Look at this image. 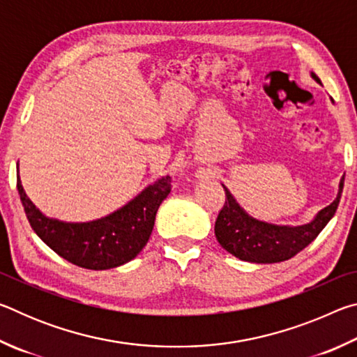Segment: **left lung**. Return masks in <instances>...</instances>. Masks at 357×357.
Listing matches in <instances>:
<instances>
[{
	"mask_svg": "<svg viewBox=\"0 0 357 357\" xmlns=\"http://www.w3.org/2000/svg\"><path fill=\"white\" fill-rule=\"evenodd\" d=\"M319 83V78L312 74ZM342 178L338 195L329 206L319 211L315 219L301 227H279L253 219L239 206L231 193L225 189V204L215 220V238L227 252L250 263L285 261L305 249L315 239L328 222L334 217L343 192Z\"/></svg>",
	"mask_w": 357,
	"mask_h": 357,
	"instance_id": "1",
	"label": "left lung"
}]
</instances>
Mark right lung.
Instances as JSON below:
<instances>
[{"label": "right lung", "mask_w": 357, "mask_h": 357, "mask_svg": "<svg viewBox=\"0 0 357 357\" xmlns=\"http://www.w3.org/2000/svg\"><path fill=\"white\" fill-rule=\"evenodd\" d=\"M17 190L29 225L53 252L80 268L102 271L130 261L146 245L157 209L172 190V178L155 181L126 206L86 223L48 219L26 197L20 178Z\"/></svg>", "instance_id": "right-lung-1"}]
</instances>
